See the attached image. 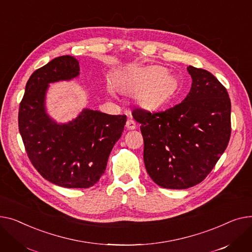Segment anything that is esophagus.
Masks as SVG:
<instances>
[{"mask_svg":"<svg viewBox=\"0 0 252 252\" xmlns=\"http://www.w3.org/2000/svg\"><path fill=\"white\" fill-rule=\"evenodd\" d=\"M126 127H127V129H129V130H134V129L137 127V125H136V122H135L134 120L128 119L127 122H126Z\"/></svg>","mask_w":252,"mask_h":252,"instance_id":"esophagus-1","label":"esophagus"}]
</instances>
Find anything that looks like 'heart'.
I'll use <instances>...</instances> for the list:
<instances>
[{"label": "heart", "instance_id": "obj_1", "mask_svg": "<svg viewBox=\"0 0 252 252\" xmlns=\"http://www.w3.org/2000/svg\"><path fill=\"white\" fill-rule=\"evenodd\" d=\"M138 100L143 107L156 108L161 105L172 94L174 79L159 66H152L130 73L119 83L123 92H132L143 87Z\"/></svg>", "mask_w": 252, "mask_h": 252}]
</instances>
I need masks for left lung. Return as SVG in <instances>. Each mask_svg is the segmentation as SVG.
<instances>
[{
	"label": "left lung",
	"mask_w": 252,
	"mask_h": 252,
	"mask_svg": "<svg viewBox=\"0 0 252 252\" xmlns=\"http://www.w3.org/2000/svg\"><path fill=\"white\" fill-rule=\"evenodd\" d=\"M187 71L192 85L183 101L162 112H132L141 124L146 172L162 188L186 189L203 181L231 136L225 86L204 69L189 66Z\"/></svg>",
	"instance_id": "obj_1"
}]
</instances>
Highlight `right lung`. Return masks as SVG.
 Instances as JSON below:
<instances>
[{
	"label": "right lung",
	"mask_w": 252,
	"mask_h": 252,
	"mask_svg": "<svg viewBox=\"0 0 252 252\" xmlns=\"http://www.w3.org/2000/svg\"><path fill=\"white\" fill-rule=\"evenodd\" d=\"M78 75L75 58H55L28 79L18 113L19 132L32 164L44 179L66 188H88L99 180L127 120L125 115L84 109L67 124L53 121L44 109L49 83Z\"/></svg>",
	"instance_id": "right-lung-1"
}]
</instances>
